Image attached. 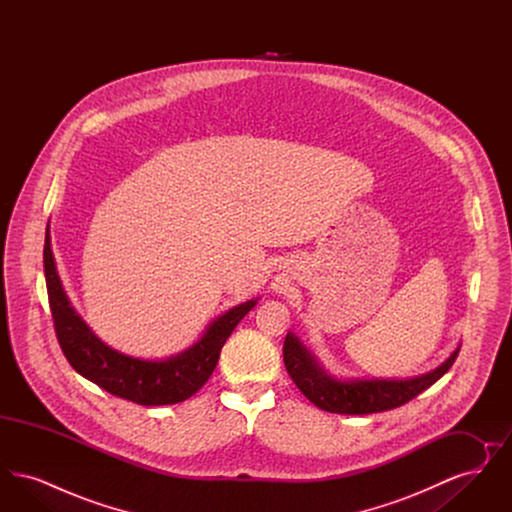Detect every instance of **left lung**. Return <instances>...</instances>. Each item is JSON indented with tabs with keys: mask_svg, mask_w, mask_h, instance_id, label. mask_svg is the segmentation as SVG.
<instances>
[{
	"mask_svg": "<svg viewBox=\"0 0 512 512\" xmlns=\"http://www.w3.org/2000/svg\"><path fill=\"white\" fill-rule=\"evenodd\" d=\"M459 351L461 347L432 372L407 380H338L326 374L315 355L295 334L288 332L284 341V365L295 386L318 409L338 414H370L401 407L428 390L453 366Z\"/></svg>",
	"mask_w": 512,
	"mask_h": 512,
	"instance_id": "left-lung-1",
	"label": "left lung"
}]
</instances>
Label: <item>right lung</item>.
I'll list each match as a JSON object with an SVG mask.
<instances>
[{"mask_svg":"<svg viewBox=\"0 0 512 512\" xmlns=\"http://www.w3.org/2000/svg\"><path fill=\"white\" fill-rule=\"evenodd\" d=\"M44 272L55 334L67 361L80 376L101 390L146 407L174 405L201 390L219 363L222 345L238 322L257 305V299H249L232 307L213 320L205 334L186 351L163 361H147L105 345L71 307L55 267L49 224L44 244Z\"/></svg>","mask_w":512,"mask_h":512,"instance_id":"1","label":"right lung"}]
</instances>
